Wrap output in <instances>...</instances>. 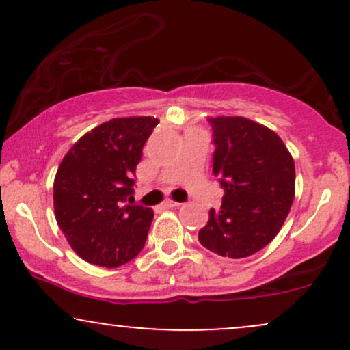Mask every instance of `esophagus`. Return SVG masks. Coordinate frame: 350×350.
Masks as SVG:
<instances>
[{"instance_id": "34e87169", "label": "esophagus", "mask_w": 350, "mask_h": 350, "mask_svg": "<svg viewBox=\"0 0 350 350\" xmlns=\"http://www.w3.org/2000/svg\"><path fill=\"white\" fill-rule=\"evenodd\" d=\"M179 206H180V202H176V200H171V199L164 200V202H163V207H167V208H172V207H179Z\"/></svg>"}]
</instances>
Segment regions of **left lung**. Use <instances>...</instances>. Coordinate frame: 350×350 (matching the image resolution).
<instances>
[{
    "instance_id": "8db88e82",
    "label": "left lung",
    "mask_w": 350,
    "mask_h": 350,
    "mask_svg": "<svg viewBox=\"0 0 350 350\" xmlns=\"http://www.w3.org/2000/svg\"><path fill=\"white\" fill-rule=\"evenodd\" d=\"M212 172L224 189L199 242L228 258H245L275 239L295 198V161L275 131L243 116L208 118Z\"/></svg>"
}]
</instances>
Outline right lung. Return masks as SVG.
I'll return each instance as SVG.
<instances>
[{
    "mask_svg": "<svg viewBox=\"0 0 350 350\" xmlns=\"http://www.w3.org/2000/svg\"><path fill=\"white\" fill-rule=\"evenodd\" d=\"M159 123L151 116L113 118L83 135L60 163L54 211L74 252L115 268L143 250L152 211L135 204V172Z\"/></svg>",
    "mask_w": 350,
    "mask_h": 350,
    "instance_id": "obj_1",
    "label": "right lung"
}]
</instances>
